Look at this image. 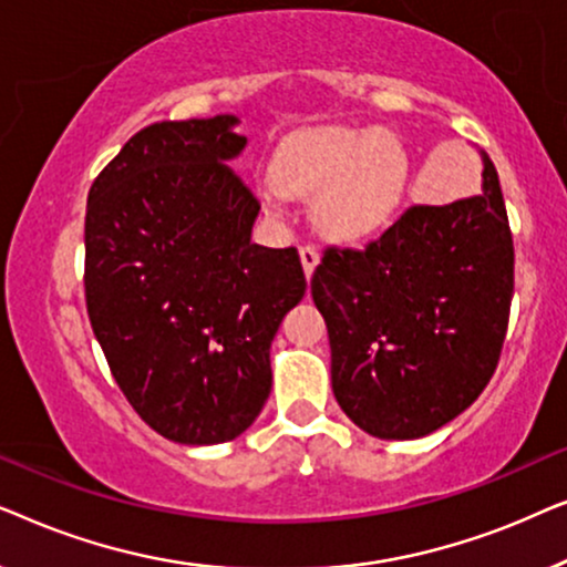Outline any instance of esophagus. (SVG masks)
I'll return each instance as SVG.
<instances>
[{
  "mask_svg": "<svg viewBox=\"0 0 567 567\" xmlns=\"http://www.w3.org/2000/svg\"><path fill=\"white\" fill-rule=\"evenodd\" d=\"M299 258H301V266H305L307 278H312L317 262H320V250H317L315 245H301L299 247Z\"/></svg>",
  "mask_w": 567,
  "mask_h": 567,
  "instance_id": "1",
  "label": "esophagus"
}]
</instances>
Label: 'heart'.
<instances>
[{
  "label": "heart",
  "instance_id": "1",
  "mask_svg": "<svg viewBox=\"0 0 567 567\" xmlns=\"http://www.w3.org/2000/svg\"><path fill=\"white\" fill-rule=\"evenodd\" d=\"M405 175V152L386 131L312 128L278 150L276 183L266 188V204L278 214L286 196H315L317 229L332 239L361 243L398 216Z\"/></svg>",
  "mask_w": 567,
  "mask_h": 567
}]
</instances>
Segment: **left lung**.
<instances>
[{
	"label": "left lung",
	"mask_w": 567,
	"mask_h": 567,
	"mask_svg": "<svg viewBox=\"0 0 567 567\" xmlns=\"http://www.w3.org/2000/svg\"><path fill=\"white\" fill-rule=\"evenodd\" d=\"M483 196L408 206L367 247H328L312 299L330 338L332 392L377 439H421L480 398L514 297V237L483 152Z\"/></svg>",
	"instance_id": "8db88e82"
}]
</instances>
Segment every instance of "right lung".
<instances>
[{
	"instance_id": "right-lung-1",
	"label": "right lung",
	"mask_w": 567,
	"mask_h": 567,
	"mask_svg": "<svg viewBox=\"0 0 567 567\" xmlns=\"http://www.w3.org/2000/svg\"><path fill=\"white\" fill-rule=\"evenodd\" d=\"M235 115L152 123L92 183L84 299L115 384L169 441L224 444L270 394V340L307 291L297 247L255 245Z\"/></svg>"
}]
</instances>
